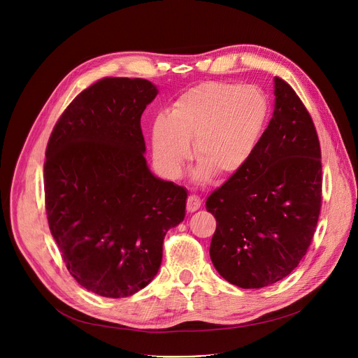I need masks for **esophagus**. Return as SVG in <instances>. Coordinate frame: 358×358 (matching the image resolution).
Returning <instances> with one entry per match:
<instances>
[{
  "instance_id": "1",
  "label": "esophagus",
  "mask_w": 358,
  "mask_h": 358,
  "mask_svg": "<svg viewBox=\"0 0 358 358\" xmlns=\"http://www.w3.org/2000/svg\"><path fill=\"white\" fill-rule=\"evenodd\" d=\"M200 206H201V200L197 196H189V199H187V212L189 213L199 210Z\"/></svg>"
}]
</instances>
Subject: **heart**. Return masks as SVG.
<instances>
[{
    "label": "heart",
    "instance_id": "obj_1",
    "mask_svg": "<svg viewBox=\"0 0 358 358\" xmlns=\"http://www.w3.org/2000/svg\"><path fill=\"white\" fill-rule=\"evenodd\" d=\"M268 117V100L255 85L204 81L176 99L150 130L154 159L176 178L192 155L200 181L231 178L255 152Z\"/></svg>",
    "mask_w": 358,
    "mask_h": 358
}]
</instances>
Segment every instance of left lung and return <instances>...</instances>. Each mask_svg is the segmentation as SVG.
<instances>
[{"mask_svg": "<svg viewBox=\"0 0 358 358\" xmlns=\"http://www.w3.org/2000/svg\"><path fill=\"white\" fill-rule=\"evenodd\" d=\"M273 117L255 152L206 201L216 217L210 258L242 289L287 277L310 245L321 212V146L294 90L274 77Z\"/></svg>", "mask_w": 358, "mask_h": 358, "instance_id": "8db88e82", "label": "left lung"}]
</instances>
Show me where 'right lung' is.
Returning <instances> with one entry per match:
<instances>
[{
  "label": "right lung",
  "instance_id": "right-lung-1",
  "mask_svg": "<svg viewBox=\"0 0 358 358\" xmlns=\"http://www.w3.org/2000/svg\"><path fill=\"white\" fill-rule=\"evenodd\" d=\"M158 88L142 78H103L55 124L46 148L50 234L84 289L135 294L157 275L168 229L184 220L187 190L155 177L141 116Z\"/></svg>",
  "mask_w": 358,
  "mask_h": 358
}]
</instances>
